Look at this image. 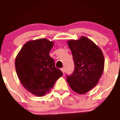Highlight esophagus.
<instances>
[{"mask_svg": "<svg viewBox=\"0 0 120 120\" xmlns=\"http://www.w3.org/2000/svg\"><path fill=\"white\" fill-rule=\"evenodd\" d=\"M61 71L63 72V74H64V72H65V69H64V68H61Z\"/></svg>", "mask_w": 120, "mask_h": 120, "instance_id": "1", "label": "esophagus"}]
</instances>
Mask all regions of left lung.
<instances>
[{
    "mask_svg": "<svg viewBox=\"0 0 120 120\" xmlns=\"http://www.w3.org/2000/svg\"><path fill=\"white\" fill-rule=\"evenodd\" d=\"M67 44L75 67L71 75L67 76V81L73 91L83 94L98 82L104 68V55L101 49L86 36L69 40Z\"/></svg>",
    "mask_w": 120,
    "mask_h": 120,
    "instance_id": "8db88e82",
    "label": "left lung"
}]
</instances>
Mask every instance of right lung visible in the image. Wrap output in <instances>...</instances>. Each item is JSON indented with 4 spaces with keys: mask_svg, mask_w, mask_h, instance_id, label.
<instances>
[{
    "mask_svg": "<svg viewBox=\"0 0 120 120\" xmlns=\"http://www.w3.org/2000/svg\"><path fill=\"white\" fill-rule=\"evenodd\" d=\"M54 42L46 39L26 43L15 59L16 73L26 90L41 97L50 91L63 73L49 55Z\"/></svg>",
    "mask_w": 120,
    "mask_h": 120,
    "instance_id": "1",
    "label": "right lung"
}]
</instances>
